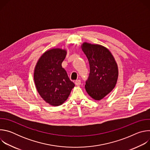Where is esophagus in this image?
<instances>
[{
  "mask_svg": "<svg viewBox=\"0 0 150 150\" xmlns=\"http://www.w3.org/2000/svg\"><path fill=\"white\" fill-rule=\"evenodd\" d=\"M75 83L76 85H77V86H79V85L81 84V80L78 79V80L75 81Z\"/></svg>",
  "mask_w": 150,
  "mask_h": 150,
  "instance_id": "obj_1",
  "label": "esophagus"
}]
</instances>
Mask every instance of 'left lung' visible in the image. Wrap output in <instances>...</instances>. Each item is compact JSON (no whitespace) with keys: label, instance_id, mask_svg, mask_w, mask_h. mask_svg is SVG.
<instances>
[{"label":"left lung","instance_id":"left-lung-1","mask_svg":"<svg viewBox=\"0 0 150 150\" xmlns=\"http://www.w3.org/2000/svg\"><path fill=\"white\" fill-rule=\"evenodd\" d=\"M82 48L90 68L85 90L93 98L100 100L115 87L118 77L117 64L110 51L101 45L84 42Z\"/></svg>","mask_w":150,"mask_h":150}]
</instances>
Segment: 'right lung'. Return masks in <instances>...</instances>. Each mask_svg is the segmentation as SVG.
Listing matches in <instances>:
<instances>
[{
  "instance_id": "right-lung-1",
  "label": "right lung",
  "mask_w": 150,
  "mask_h": 150,
  "mask_svg": "<svg viewBox=\"0 0 150 150\" xmlns=\"http://www.w3.org/2000/svg\"><path fill=\"white\" fill-rule=\"evenodd\" d=\"M67 52L53 49L38 60L34 74L36 88L43 100L52 105L62 104L68 98L75 84L62 67Z\"/></svg>"
}]
</instances>
